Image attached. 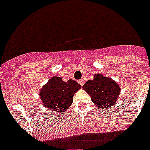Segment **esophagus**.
I'll use <instances>...</instances> for the list:
<instances>
[{
    "label": "esophagus",
    "instance_id": "1",
    "mask_svg": "<svg viewBox=\"0 0 150 150\" xmlns=\"http://www.w3.org/2000/svg\"><path fill=\"white\" fill-rule=\"evenodd\" d=\"M84 83H85V81H84V80H83V79H80V80H79V83L80 85H81L82 86H83Z\"/></svg>",
    "mask_w": 150,
    "mask_h": 150
}]
</instances>
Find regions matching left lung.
Returning <instances> with one entry per match:
<instances>
[{
  "instance_id": "left-lung-1",
  "label": "left lung",
  "mask_w": 150,
  "mask_h": 150,
  "mask_svg": "<svg viewBox=\"0 0 150 150\" xmlns=\"http://www.w3.org/2000/svg\"><path fill=\"white\" fill-rule=\"evenodd\" d=\"M83 88L91 96L98 109H108L114 105L120 95V87L110 77L95 74L92 80H88Z\"/></svg>"
}]
</instances>
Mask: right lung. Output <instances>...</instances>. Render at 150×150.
I'll use <instances>...</instances> for the list:
<instances>
[{
    "label": "right lung",
    "mask_w": 150,
    "mask_h": 150,
    "mask_svg": "<svg viewBox=\"0 0 150 150\" xmlns=\"http://www.w3.org/2000/svg\"><path fill=\"white\" fill-rule=\"evenodd\" d=\"M81 86L73 79L64 82L62 78L53 76L40 91V97L45 107L50 110L65 112L73 103V97Z\"/></svg>",
    "instance_id": "add662e5"
}]
</instances>
